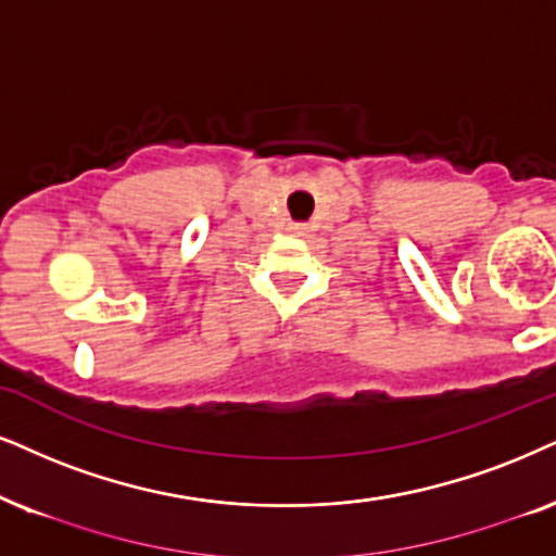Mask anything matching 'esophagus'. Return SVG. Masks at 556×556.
<instances>
[{
	"instance_id": "esophagus-1",
	"label": "esophagus",
	"mask_w": 556,
	"mask_h": 556,
	"mask_svg": "<svg viewBox=\"0 0 556 556\" xmlns=\"http://www.w3.org/2000/svg\"><path fill=\"white\" fill-rule=\"evenodd\" d=\"M290 230H292L294 236H305V233H307V228L300 226V223H294V226H290Z\"/></svg>"
}]
</instances>
